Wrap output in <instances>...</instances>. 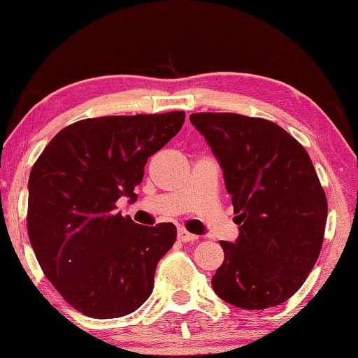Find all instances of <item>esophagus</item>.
Instances as JSON below:
<instances>
[{
    "mask_svg": "<svg viewBox=\"0 0 358 358\" xmlns=\"http://www.w3.org/2000/svg\"><path fill=\"white\" fill-rule=\"evenodd\" d=\"M178 238H179V241H182V243H190V241H195V239H197L195 234L185 231V229H182V228L178 229Z\"/></svg>",
    "mask_w": 358,
    "mask_h": 358,
    "instance_id": "1",
    "label": "esophagus"
}]
</instances>
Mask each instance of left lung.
<instances>
[{
  "label": "left lung",
  "instance_id": "left-lung-1",
  "mask_svg": "<svg viewBox=\"0 0 358 358\" xmlns=\"http://www.w3.org/2000/svg\"><path fill=\"white\" fill-rule=\"evenodd\" d=\"M223 169L231 195L234 243L212 277L217 295L266 310L295 295L321 252L327 200L306 150L271 120L229 112L190 114Z\"/></svg>",
  "mask_w": 358,
  "mask_h": 358
}]
</instances>
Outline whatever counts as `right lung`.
<instances>
[{
  "instance_id": "add662e5",
  "label": "right lung",
  "mask_w": 358,
  "mask_h": 358,
  "mask_svg": "<svg viewBox=\"0 0 358 358\" xmlns=\"http://www.w3.org/2000/svg\"><path fill=\"white\" fill-rule=\"evenodd\" d=\"M182 110L85 119L53 136L29 176L27 233L43 273L83 315H130L153 292L176 227L115 212L135 202L145 164L182 129Z\"/></svg>"
}]
</instances>
